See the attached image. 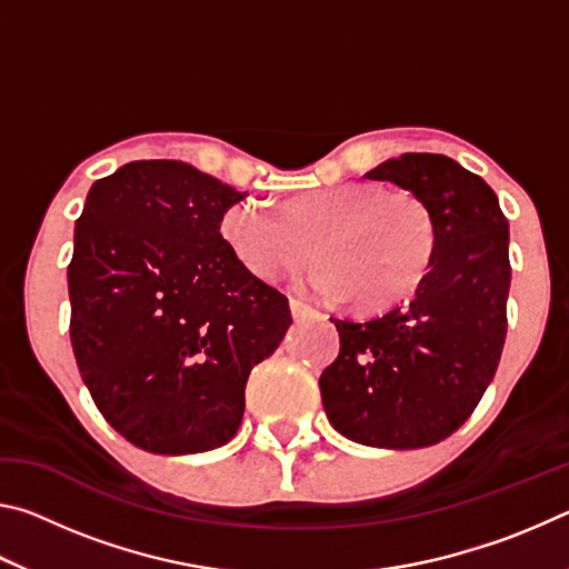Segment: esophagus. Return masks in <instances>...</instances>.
I'll use <instances>...</instances> for the list:
<instances>
[{
  "label": "esophagus",
  "instance_id": "1",
  "mask_svg": "<svg viewBox=\"0 0 569 569\" xmlns=\"http://www.w3.org/2000/svg\"><path fill=\"white\" fill-rule=\"evenodd\" d=\"M291 316H293V321H306V319H311V316H316V311L311 306H306L301 301H291Z\"/></svg>",
  "mask_w": 569,
  "mask_h": 569
}]
</instances>
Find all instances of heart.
Returning a JSON list of instances; mask_svg holds the SVG:
<instances>
[{
    "label": "heart",
    "instance_id": "heart-1",
    "mask_svg": "<svg viewBox=\"0 0 569 569\" xmlns=\"http://www.w3.org/2000/svg\"><path fill=\"white\" fill-rule=\"evenodd\" d=\"M223 238L250 273L276 281L311 261L303 291L326 301L356 296L383 308L411 296L437 256V223L409 190L341 182L298 192L286 210L268 200H243L223 216ZM317 246L313 247L312 243Z\"/></svg>",
    "mask_w": 569,
    "mask_h": 569
}]
</instances>
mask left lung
<instances>
[{"label":"left lung","instance_id":"left-lung-1","mask_svg":"<svg viewBox=\"0 0 569 569\" xmlns=\"http://www.w3.org/2000/svg\"><path fill=\"white\" fill-rule=\"evenodd\" d=\"M419 196L437 256L407 303L331 319L341 349L321 373L326 417L346 439L421 449L447 439L495 379L507 336L509 223L495 190L457 160L407 152L366 172Z\"/></svg>","mask_w":569,"mask_h":569}]
</instances>
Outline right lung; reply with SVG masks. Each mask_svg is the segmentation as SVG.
Returning <instances> with one entry per match:
<instances>
[{"label":"right lung","instance_id":"right-lung-1","mask_svg":"<svg viewBox=\"0 0 569 569\" xmlns=\"http://www.w3.org/2000/svg\"><path fill=\"white\" fill-rule=\"evenodd\" d=\"M246 196L188 162L138 160L94 182L77 218L74 359L110 427L152 455L228 445L250 369L291 326L288 298L220 236Z\"/></svg>","mask_w":569,"mask_h":569}]
</instances>
